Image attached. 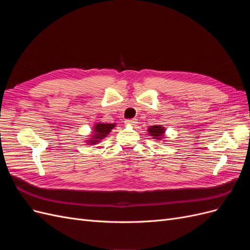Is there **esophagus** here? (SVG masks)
<instances>
[{
    "label": "esophagus",
    "instance_id": "obj_1",
    "mask_svg": "<svg viewBox=\"0 0 250 250\" xmlns=\"http://www.w3.org/2000/svg\"><path fill=\"white\" fill-rule=\"evenodd\" d=\"M137 119H130V120H126L125 121V124L126 125H135L137 124Z\"/></svg>",
    "mask_w": 250,
    "mask_h": 250
}]
</instances>
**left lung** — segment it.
<instances>
[{
    "label": "left lung",
    "mask_w": 250,
    "mask_h": 250,
    "mask_svg": "<svg viewBox=\"0 0 250 250\" xmlns=\"http://www.w3.org/2000/svg\"><path fill=\"white\" fill-rule=\"evenodd\" d=\"M148 132H149L151 137H153V139L161 140V139H164L163 135L165 133V128L160 126V125L150 126L149 129H148Z\"/></svg>",
    "instance_id": "left-lung-1"
}]
</instances>
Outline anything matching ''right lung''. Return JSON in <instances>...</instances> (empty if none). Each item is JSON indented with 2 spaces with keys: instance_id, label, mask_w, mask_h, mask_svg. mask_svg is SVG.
<instances>
[{
  "instance_id": "right-lung-1",
  "label": "right lung",
  "mask_w": 250,
  "mask_h": 250,
  "mask_svg": "<svg viewBox=\"0 0 250 250\" xmlns=\"http://www.w3.org/2000/svg\"><path fill=\"white\" fill-rule=\"evenodd\" d=\"M116 126V123H97L94 127V131L95 132L92 135V139L87 140L88 144H97L98 142H100L103 138L106 137V135L111 131L113 127Z\"/></svg>"
}]
</instances>
